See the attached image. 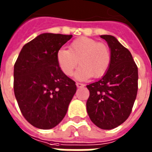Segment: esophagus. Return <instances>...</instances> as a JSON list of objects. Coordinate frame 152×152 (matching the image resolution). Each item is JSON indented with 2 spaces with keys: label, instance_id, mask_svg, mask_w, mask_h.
<instances>
[{
  "label": "esophagus",
  "instance_id": "1",
  "mask_svg": "<svg viewBox=\"0 0 152 152\" xmlns=\"http://www.w3.org/2000/svg\"><path fill=\"white\" fill-rule=\"evenodd\" d=\"M76 85L77 87H82V86H84V85L82 84V83H80V82H76Z\"/></svg>",
  "mask_w": 152,
  "mask_h": 152
}]
</instances>
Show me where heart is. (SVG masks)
Here are the masks:
<instances>
[{"instance_id": "b5f03b06", "label": "heart", "mask_w": 152, "mask_h": 152, "mask_svg": "<svg viewBox=\"0 0 152 152\" xmlns=\"http://www.w3.org/2000/svg\"><path fill=\"white\" fill-rule=\"evenodd\" d=\"M111 60V51L106 44L85 37L72 41L69 50L61 49L56 54L59 68L67 76H72L79 61L80 66L76 77L80 80L104 76L110 66Z\"/></svg>"}]
</instances>
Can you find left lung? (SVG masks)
I'll return each instance as SVG.
<instances>
[{
    "label": "left lung",
    "mask_w": 152,
    "mask_h": 152,
    "mask_svg": "<svg viewBox=\"0 0 152 152\" xmlns=\"http://www.w3.org/2000/svg\"><path fill=\"white\" fill-rule=\"evenodd\" d=\"M111 49V64L101 80L86 86V110L103 130L117 127L129 117L138 90V68L131 52L113 36L103 35Z\"/></svg>",
    "instance_id": "1"
}]
</instances>
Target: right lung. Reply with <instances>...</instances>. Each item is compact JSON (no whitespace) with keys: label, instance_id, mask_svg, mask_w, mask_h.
I'll use <instances>...</instances> for the list:
<instances>
[{"label":"right lung","instance_id":"1","mask_svg":"<svg viewBox=\"0 0 152 152\" xmlns=\"http://www.w3.org/2000/svg\"><path fill=\"white\" fill-rule=\"evenodd\" d=\"M72 35L43 33L26 43L14 66V93L25 119L39 129L57 126L76 91L59 68L56 54Z\"/></svg>","mask_w":152,"mask_h":152}]
</instances>
